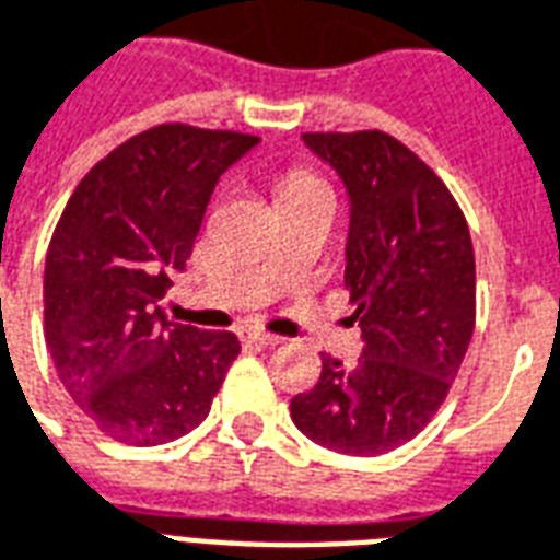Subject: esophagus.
Returning a JSON list of instances; mask_svg holds the SVG:
<instances>
[{"instance_id": "obj_1", "label": "esophagus", "mask_w": 560, "mask_h": 560, "mask_svg": "<svg viewBox=\"0 0 560 560\" xmlns=\"http://www.w3.org/2000/svg\"><path fill=\"white\" fill-rule=\"evenodd\" d=\"M248 339L255 341V345H264V348H272V345H281V336H276V332H267V329H248L245 332Z\"/></svg>"}]
</instances>
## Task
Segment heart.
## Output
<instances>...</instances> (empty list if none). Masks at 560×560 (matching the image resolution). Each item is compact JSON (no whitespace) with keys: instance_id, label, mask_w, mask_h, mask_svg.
Returning <instances> with one entry per match:
<instances>
[{"instance_id":"obj_1","label":"heart","mask_w":560,"mask_h":560,"mask_svg":"<svg viewBox=\"0 0 560 560\" xmlns=\"http://www.w3.org/2000/svg\"><path fill=\"white\" fill-rule=\"evenodd\" d=\"M305 188H327V185H324L320 176H315L312 171H303V167L284 173V179H281V195H288V191H305Z\"/></svg>"}]
</instances>
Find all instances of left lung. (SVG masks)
I'll return each mask as SVG.
<instances>
[{"mask_svg":"<svg viewBox=\"0 0 560 560\" xmlns=\"http://www.w3.org/2000/svg\"><path fill=\"white\" fill-rule=\"evenodd\" d=\"M351 195L345 288L363 357H320L291 420L345 456H381L429 425L458 375L477 320L465 212L444 179L387 131H305Z\"/></svg>","mask_w":560,"mask_h":560,"instance_id":"obj_1","label":"left lung"}]
</instances>
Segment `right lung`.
I'll use <instances>...</instances> for the list:
<instances>
[{"label": "right lung", "instance_id": "obj_1", "mask_svg": "<svg viewBox=\"0 0 560 560\" xmlns=\"http://www.w3.org/2000/svg\"><path fill=\"white\" fill-rule=\"evenodd\" d=\"M255 135L164 122L107 152L68 197L44 264L56 375L107 438L155 446L207 420L240 353L233 332L161 320L219 176Z\"/></svg>", "mask_w": 560, "mask_h": 560}]
</instances>
